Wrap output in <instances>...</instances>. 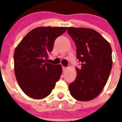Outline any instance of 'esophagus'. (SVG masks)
<instances>
[{"label": "esophagus", "mask_w": 122, "mask_h": 122, "mask_svg": "<svg viewBox=\"0 0 122 122\" xmlns=\"http://www.w3.org/2000/svg\"><path fill=\"white\" fill-rule=\"evenodd\" d=\"M62 69H63V71H65L67 68L65 67V66H62Z\"/></svg>", "instance_id": "obj_1"}]
</instances>
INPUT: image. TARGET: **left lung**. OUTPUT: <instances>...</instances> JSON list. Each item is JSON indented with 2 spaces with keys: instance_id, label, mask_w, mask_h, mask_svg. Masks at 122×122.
I'll list each match as a JSON object with an SVG mask.
<instances>
[{
  "instance_id": "8db88e82",
  "label": "left lung",
  "mask_w": 122,
  "mask_h": 122,
  "mask_svg": "<svg viewBox=\"0 0 122 122\" xmlns=\"http://www.w3.org/2000/svg\"><path fill=\"white\" fill-rule=\"evenodd\" d=\"M67 32L76 46L80 68L76 79L68 86L71 95L87 101L99 95L108 80L112 66L109 43L97 31L87 28L68 27Z\"/></svg>"
}]
</instances>
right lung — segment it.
Wrapping results in <instances>:
<instances>
[{
    "label": "right lung",
    "instance_id": "right-lung-1",
    "mask_svg": "<svg viewBox=\"0 0 122 122\" xmlns=\"http://www.w3.org/2000/svg\"><path fill=\"white\" fill-rule=\"evenodd\" d=\"M65 27H40L22 38L15 51L16 78L25 94L34 99L48 97L60 79L61 65L46 60L53 49L55 40L66 30Z\"/></svg>",
    "mask_w": 122,
    "mask_h": 122
}]
</instances>
